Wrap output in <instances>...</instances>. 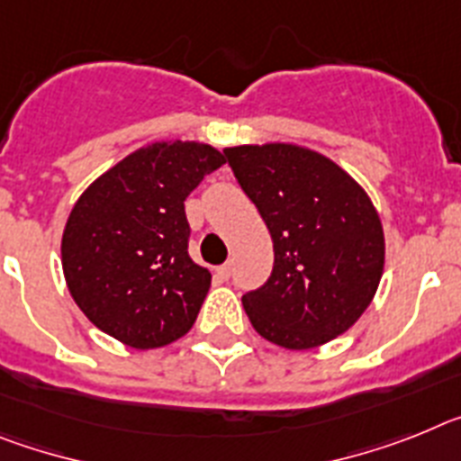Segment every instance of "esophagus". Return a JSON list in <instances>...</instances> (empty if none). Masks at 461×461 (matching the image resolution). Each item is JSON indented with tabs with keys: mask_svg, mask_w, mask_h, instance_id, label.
<instances>
[{
	"mask_svg": "<svg viewBox=\"0 0 461 461\" xmlns=\"http://www.w3.org/2000/svg\"><path fill=\"white\" fill-rule=\"evenodd\" d=\"M230 276H231V264H222V267H218L220 280H230Z\"/></svg>",
	"mask_w": 461,
	"mask_h": 461,
	"instance_id": "obj_1",
	"label": "esophagus"
}]
</instances>
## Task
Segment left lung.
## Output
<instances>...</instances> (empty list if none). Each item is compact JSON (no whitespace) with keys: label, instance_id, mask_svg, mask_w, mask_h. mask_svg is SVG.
I'll return each mask as SVG.
<instances>
[{"label":"left lung","instance_id":"left-lung-1","mask_svg":"<svg viewBox=\"0 0 461 461\" xmlns=\"http://www.w3.org/2000/svg\"><path fill=\"white\" fill-rule=\"evenodd\" d=\"M274 241V269L243 294L255 331L290 350L331 341L378 290L385 239L366 192L325 155L290 143L225 148Z\"/></svg>","mask_w":461,"mask_h":461}]
</instances>
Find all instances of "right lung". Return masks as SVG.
<instances>
[{
  "mask_svg": "<svg viewBox=\"0 0 461 461\" xmlns=\"http://www.w3.org/2000/svg\"><path fill=\"white\" fill-rule=\"evenodd\" d=\"M222 164L206 143H150L99 176L71 208L64 278L104 334L148 350L194 325L211 274L187 253L185 199Z\"/></svg>",
  "mask_w": 461,
  "mask_h": 461,
  "instance_id": "obj_1",
  "label": "right lung"
}]
</instances>
